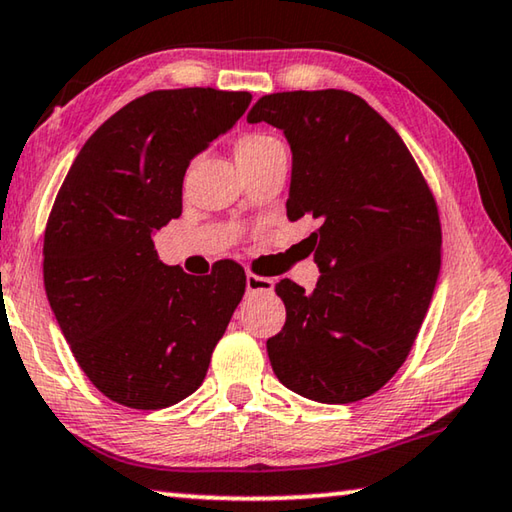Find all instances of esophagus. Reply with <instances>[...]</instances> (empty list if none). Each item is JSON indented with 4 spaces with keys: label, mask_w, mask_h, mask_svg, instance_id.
<instances>
[{
    "label": "esophagus",
    "mask_w": 512,
    "mask_h": 512,
    "mask_svg": "<svg viewBox=\"0 0 512 512\" xmlns=\"http://www.w3.org/2000/svg\"><path fill=\"white\" fill-rule=\"evenodd\" d=\"M274 290V281L267 279V276H256V274H247V292L254 295V292H272Z\"/></svg>",
    "instance_id": "esophagus-1"
}]
</instances>
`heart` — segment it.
Listing matches in <instances>:
<instances>
[{
    "label": "heart",
    "instance_id": "obj_1",
    "mask_svg": "<svg viewBox=\"0 0 512 512\" xmlns=\"http://www.w3.org/2000/svg\"><path fill=\"white\" fill-rule=\"evenodd\" d=\"M276 145H281V142L272 136H265V133H249V136L238 140L236 158L238 161H247V158L261 156L267 149H272Z\"/></svg>",
    "mask_w": 512,
    "mask_h": 512
}]
</instances>
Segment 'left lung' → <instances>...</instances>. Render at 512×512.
Listing matches in <instances>:
<instances>
[{"label":"left lung","instance_id":"1","mask_svg":"<svg viewBox=\"0 0 512 512\" xmlns=\"http://www.w3.org/2000/svg\"><path fill=\"white\" fill-rule=\"evenodd\" d=\"M247 122L288 140V220L320 222L315 290L276 283L286 304V324L267 340L276 379L320 404L370 397L404 365L438 281L431 190L399 133L354 92H274Z\"/></svg>","mask_w":512,"mask_h":512}]
</instances>
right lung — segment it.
Returning a JSON list of instances; mask_svg holds the SVG:
<instances>
[{
  "label": "right lung",
  "mask_w": 512,
  "mask_h": 512,
  "mask_svg": "<svg viewBox=\"0 0 512 512\" xmlns=\"http://www.w3.org/2000/svg\"><path fill=\"white\" fill-rule=\"evenodd\" d=\"M251 95L147 92L81 147L49 213V306L92 385L115 404L158 410L195 392L245 295V270L208 276L158 261L154 231L181 215L192 158L229 131Z\"/></svg>",
  "instance_id": "1"
}]
</instances>
